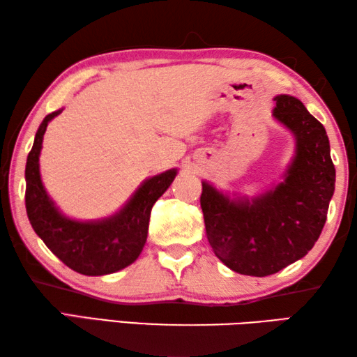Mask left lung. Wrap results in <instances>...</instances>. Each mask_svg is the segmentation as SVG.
<instances>
[{
  "mask_svg": "<svg viewBox=\"0 0 357 357\" xmlns=\"http://www.w3.org/2000/svg\"><path fill=\"white\" fill-rule=\"evenodd\" d=\"M274 116L296 137L285 183L257 200L231 202L203 183L200 204L215 257L234 273L266 277L307 255L321 234L335 168L323 124L293 96H277Z\"/></svg>",
  "mask_w": 357,
  "mask_h": 357,
  "instance_id": "obj_1",
  "label": "left lung"
}]
</instances>
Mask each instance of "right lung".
I'll return each instance as SVG.
<instances>
[{
  "instance_id": "add662e5",
  "label": "right lung",
  "mask_w": 357,
  "mask_h": 357,
  "mask_svg": "<svg viewBox=\"0 0 357 357\" xmlns=\"http://www.w3.org/2000/svg\"><path fill=\"white\" fill-rule=\"evenodd\" d=\"M61 110L47 114L34 144L29 151L25 168V206L34 231L61 261L83 275L112 274L134 263L146 243L149 215L176 176L168 170L148 179L135 192L132 200L116 215L100 222H75L58 213L47 197L39 174V154L48 121Z\"/></svg>"
}]
</instances>
